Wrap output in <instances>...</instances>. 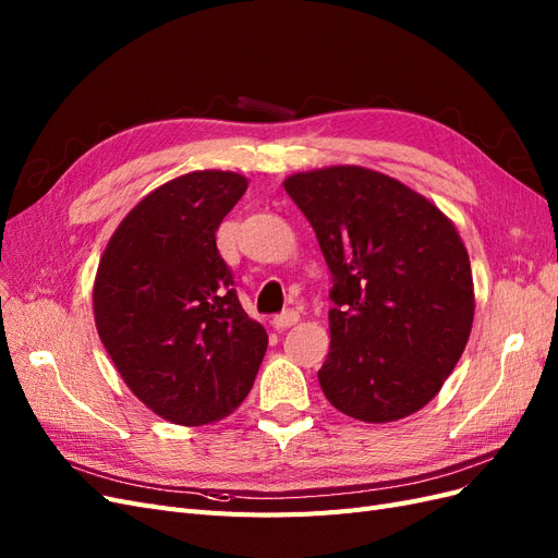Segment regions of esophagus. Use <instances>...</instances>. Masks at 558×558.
Instances as JSON below:
<instances>
[{
    "instance_id": "esophagus-1",
    "label": "esophagus",
    "mask_w": 558,
    "mask_h": 558,
    "mask_svg": "<svg viewBox=\"0 0 558 558\" xmlns=\"http://www.w3.org/2000/svg\"><path fill=\"white\" fill-rule=\"evenodd\" d=\"M298 318H300V314H298L295 310H286V312H281V314H277V316L272 318V326H275L277 330L291 328V326L298 324Z\"/></svg>"
}]
</instances>
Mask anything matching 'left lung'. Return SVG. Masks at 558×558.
<instances>
[{
	"instance_id": "left-lung-1",
	"label": "left lung",
	"mask_w": 558,
	"mask_h": 558,
	"mask_svg": "<svg viewBox=\"0 0 558 558\" xmlns=\"http://www.w3.org/2000/svg\"><path fill=\"white\" fill-rule=\"evenodd\" d=\"M283 189L332 275L326 398L367 424L418 412L459 363L475 316L459 232L424 195L359 165L298 172Z\"/></svg>"
}]
</instances>
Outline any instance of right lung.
I'll use <instances>...</instances> for the list:
<instances>
[{
    "label": "right lung",
    "mask_w": 558,
    "mask_h": 558,
    "mask_svg": "<svg viewBox=\"0 0 558 558\" xmlns=\"http://www.w3.org/2000/svg\"><path fill=\"white\" fill-rule=\"evenodd\" d=\"M246 185L221 170L162 183L123 218L97 267L99 340L130 391L179 426L238 410L267 349L216 248V230Z\"/></svg>",
    "instance_id": "add662e5"
}]
</instances>
